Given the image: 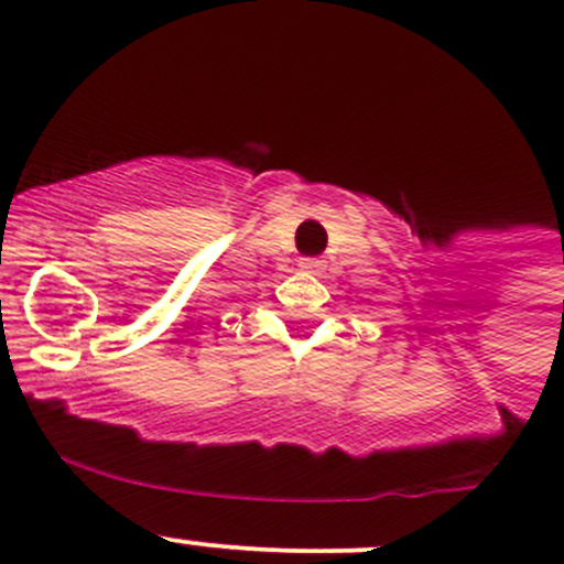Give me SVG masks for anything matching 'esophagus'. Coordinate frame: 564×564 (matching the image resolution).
I'll use <instances>...</instances> for the list:
<instances>
[{"mask_svg":"<svg viewBox=\"0 0 564 564\" xmlns=\"http://www.w3.org/2000/svg\"><path fill=\"white\" fill-rule=\"evenodd\" d=\"M324 267H327V261H322V259H303V261H300V270L311 272V275H318V272H324Z\"/></svg>","mask_w":564,"mask_h":564,"instance_id":"obj_1","label":"esophagus"}]
</instances>
